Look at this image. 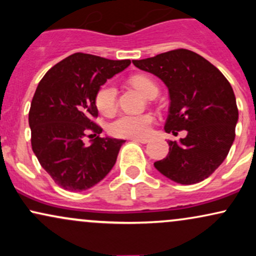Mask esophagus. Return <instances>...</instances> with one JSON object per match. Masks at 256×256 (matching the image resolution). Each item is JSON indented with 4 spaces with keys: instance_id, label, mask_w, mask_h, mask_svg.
Wrapping results in <instances>:
<instances>
[{
    "instance_id": "obj_1",
    "label": "esophagus",
    "mask_w": 256,
    "mask_h": 256,
    "mask_svg": "<svg viewBox=\"0 0 256 256\" xmlns=\"http://www.w3.org/2000/svg\"><path fill=\"white\" fill-rule=\"evenodd\" d=\"M131 140H134V142H138V143H148L149 142L148 138H131Z\"/></svg>"
}]
</instances>
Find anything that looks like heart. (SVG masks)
I'll return each mask as SVG.
<instances>
[{"mask_svg": "<svg viewBox=\"0 0 256 256\" xmlns=\"http://www.w3.org/2000/svg\"><path fill=\"white\" fill-rule=\"evenodd\" d=\"M131 83L137 88L146 98H150L152 94H158V86L154 82L146 76H136L131 79ZM95 104L102 114L113 113L116 106V88L113 83H106L100 88L96 94ZM152 116L150 114H122L110 124V132L116 137L138 138L144 137L150 131Z\"/></svg>", "mask_w": 256, "mask_h": 256, "instance_id": "b5f03b06", "label": "heart"}]
</instances>
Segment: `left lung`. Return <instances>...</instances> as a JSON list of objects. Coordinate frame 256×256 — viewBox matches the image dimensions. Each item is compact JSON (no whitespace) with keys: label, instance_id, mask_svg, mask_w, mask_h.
Wrapping results in <instances>:
<instances>
[{"label":"left lung","instance_id":"left-lung-1","mask_svg":"<svg viewBox=\"0 0 256 256\" xmlns=\"http://www.w3.org/2000/svg\"><path fill=\"white\" fill-rule=\"evenodd\" d=\"M132 62L168 88L167 134L188 131L179 142L168 140V154L154 162L155 168L185 185L210 177L228 156L236 134L238 110L228 79L210 61L188 49Z\"/></svg>","mask_w":256,"mask_h":256}]
</instances>
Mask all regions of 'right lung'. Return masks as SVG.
Instances as JSON below:
<instances>
[{
	"instance_id": "add662e5",
	"label": "right lung",
	"mask_w": 256,
	"mask_h": 256,
	"mask_svg": "<svg viewBox=\"0 0 256 256\" xmlns=\"http://www.w3.org/2000/svg\"><path fill=\"white\" fill-rule=\"evenodd\" d=\"M130 64L76 52L40 79L28 112L31 146L40 166L62 189H90L113 168L125 140L100 136L95 98L100 86ZM89 132L96 140L86 147L82 140Z\"/></svg>"
}]
</instances>
